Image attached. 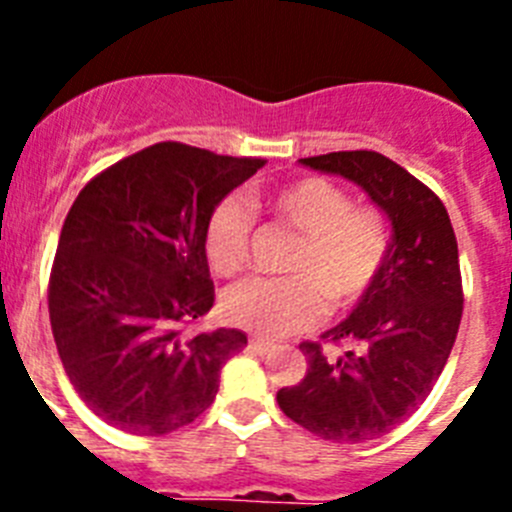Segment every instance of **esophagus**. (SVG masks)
I'll list each match as a JSON object with an SVG mask.
<instances>
[{"instance_id": "esophagus-1", "label": "esophagus", "mask_w": 512, "mask_h": 512, "mask_svg": "<svg viewBox=\"0 0 512 512\" xmlns=\"http://www.w3.org/2000/svg\"><path fill=\"white\" fill-rule=\"evenodd\" d=\"M248 348H251V351H256V354H269L274 346H271L269 341H264V338H251V341H248Z\"/></svg>"}]
</instances>
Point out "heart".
<instances>
[{
    "instance_id": "heart-1",
    "label": "heart",
    "mask_w": 512,
    "mask_h": 512,
    "mask_svg": "<svg viewBox=\"0 0 512 512\" xmlns=\"http://www.w3.org/2000/svg\"><path fill=\"white\" fill-rule=\"evenodd\" d=\"M277 223L300 235L287 279H248L223 297L225 318L259 336H292L318 325L325 307L351 310L377 284L390 256V228L379 210L354 205L325 176H300L266 197ZM256 212L241 197H225L205 228V256L217 277L248 264Z\"/></svg>"
}]
</instances>
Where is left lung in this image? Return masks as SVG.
Wrapping results in <instances>:
<instances>
[{
    "label": "left lung",
    "mask_w": 512,
    "mask_h": 512,
    "mask_svg": "<svg viewBox=\"0 0 512 512\" xmlns=\"http://www.w3.org/2000/svg\"><path fill=\"white\" fill-rule=\"evenodd\" d=\"M302 164L359 184L395 230L372 292L323 336L343 354L328 359L320 343H300L305 379L277 392L282 413L305 431L364 443L408 418L449 361L464 310L459 248L438 194L392 158L338 151Z\"/></svg>",
    "instance_id": "left-lung-1"
}]
</instances>
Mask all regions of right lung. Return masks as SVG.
Masks as SVG:
<instances>
[{"mask_svg": "<svg viewBox=\"0 0 512 512\" xmlns=\"http://www.w3.org/2000/svg\"><path fill=\"white\" fill-rule=\"evenodd\" d=\"M187 143H156L99 171L63 220L48 282L58 356L104 423L166 436L212 405L246 333L187 336L215 302L205 228L264 166Z\"/></svg>", "mask_w": 512, "mask_h": 512, "instance_id": "add662e5", "label": "right lung"}]
</instances>
